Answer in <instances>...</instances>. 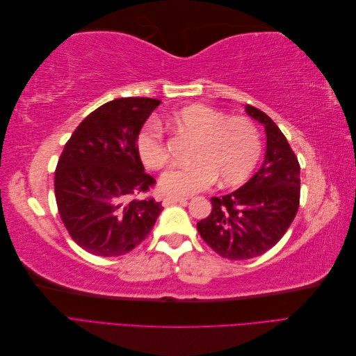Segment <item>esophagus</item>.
Returning <instances> with one entry per match:
<instances>
[{"label":"esophagus","mask_w":356,"mask_h":356,"mask_svg":"<svg viewBox=\"0 0 356 356\" xmlns=\"http://www.w3.org/2000/svg\"><path fill=\"white\" fill-rule=\"evenodd\" d=\"M187 202L186 197H179V196H166L163 199V204L165 207H168V204H172V203H184Z\"/></svg>","instance_id":"34e87169"}]
</instances>
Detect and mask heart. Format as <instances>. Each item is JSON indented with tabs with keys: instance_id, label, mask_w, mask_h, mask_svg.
Wrapping results in <instances>:
<instances>
[{
	"instance_id": "1",
	"label": "heart",
	"mask_w": 356,
	"mask_h": 356,
	"mask_svg": "<svg viewBox=\"0 0 356 356\" xmlns=\"http://www.w3.org/2000/svg\"><path fill=\"white\" fill-rule=\"evenodd\" d=\"M169 123L181 135L195 139L188 166L174 168L161 177L160 186L172 195L187 196L213 186H239L252 174L261 157L260 129L243 115L227 117L204 105H190L172 113ZM143 163L152 170L163 169L169 152L161 129L149 123L136 138Z\"/></svg>"
}]
</instances>
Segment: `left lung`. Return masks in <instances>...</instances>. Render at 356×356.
<instances>
[{
  "instance_id": "1",
  "label": "left lung",
  "mask_w": 356,
  "mask_h": 356,
  "mask_svg": "<svg viewBox=\"0 0 356 356\" xmlns=\"http://www.w3.org/2000/svg\"><path fill=\"white\" fill-rule=\"evenodd\" d=\"M246 113L264 124V163L239 190L212 197L211 213L197 222L202 239L229 260H248L273 248L300 204V163L285 135L261 110L246 105Z\"/></svg>"
}]
</instances>
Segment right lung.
Segmentation results:
<instances>
[{"instance_id": "add662e5", "label": "right lung", "mask_w": 356, "mask_h": 356, "mask_svg": "<svg viewBox=\"0 0 356 356\" xmlns=\"http://www.w3.org/2000/svg\"><path fill=\"white\" fill-rule=\"evenodd\" d=\"M159 104L153 98L106 102L84 118L63 147L55 170L58 211L84 251L127 254L147 238L163 209L148 196L156 179L144 172L136 149L141 127Z\"/></svg>"}]
</instances>
